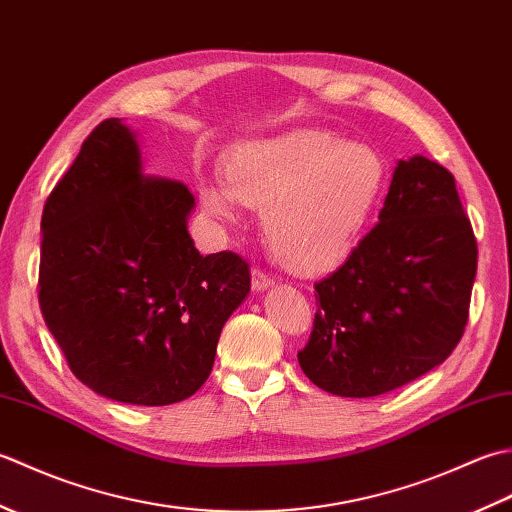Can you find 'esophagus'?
Wrapping results in <instances>:
<instances>
[{
  "label": "esophagus",
  "instance_id": "obj_1",
  "mask_svg": "<svg viewBox=\"0 0 512 512\" xmlns=\"http://www.w3.org/2000/svg\"><path fill=\"white\" fill-rule=\"evenodd\" d=\"M250 286H253V292H264L273 286V279H270L264 270L253 268V273H250Z\"/></svg>",
  "mask_w": 512,
  "mask_h": 512
}]
</instances>
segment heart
I'll return each instance as SVG.
<instances>
[{"mask_svg":"<svg viewBox=\"0 0 512 512\" xmlns=\"http://www.w3.org/2000/svg\"><path fill=\"white\" fill-rule=\"evenodd\" d=\"M222 178L224 184H200L206 213L231 222L237 200L262 209L277 262L290 273L321 275L361 237L383 191L385 165L365 145L297 127L228 151Z\"/></svg>","mask_w":512,"mask_h":512,"instance_id":"b5f03b06","label":"heart"}]
</instances>
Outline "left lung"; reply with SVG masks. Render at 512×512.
<instances>
[{"instance_id":"left-lung-1","label":"left lung","mask_w":512,"mask_h":512,"mask_svg":"<svg viewBox=\"0 0 512 512\" xmlns=\"http://www.w3.org/2000/svg\"><path fill=\"white\" fill-rule=\"evenodd\" d=\"M477 244L455 180L424 156L398 160L378 224L317 290L297 354L334 396L387 394L449 358L469 319Z\"/></svg>"}]
</instances>
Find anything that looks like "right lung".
I'll list each match as a JSON object with an SVG mask.
<instances>
[{"label":"right lung","mask_w":512,"mask_h":512,"mask_svg":"<svg viewBox=\"0 0 512 512\" xmlns=\"http://www.w3.org/2000/svg\"><path fill=\"white\" fill-rule=\"evenodd\" d=\"M193 209L182 182L145 176L123 118L94 129L43 206V319L74 376L103 398L162 407L193 396L248 297L242 257L198 253Z\"/></svg>","instance_id":"obj_1"}]
</instances>
